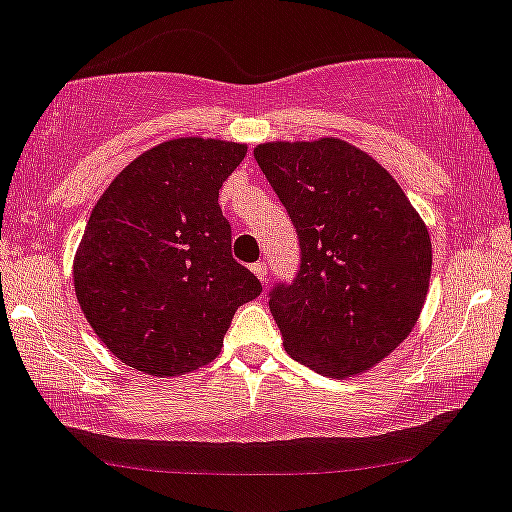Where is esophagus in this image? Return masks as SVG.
Masks as SVG:
<instances>
[{"label": "esophagus", "mask_w": 512, "mask_h": 512, "mask_svg": "<svg viewBox=\"0 0 512 512\" xmlns=\"http://www.w3.org/2000/svg\"><path fill=\"white\" fill-rule=\"evenodd\" d=\"M250 270H252V272H255V277H257V279H260V282H262V284H265V282H267V265H265V262H255V265H252V267H250Z\"/></svg>", "instance_id": "34e87169"}]
</instances>
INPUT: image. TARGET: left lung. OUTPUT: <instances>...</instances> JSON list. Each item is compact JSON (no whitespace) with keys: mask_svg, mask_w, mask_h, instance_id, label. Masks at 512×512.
Returning <instances> with one entry per match:
<instances>
[{"mask_svg":"<svg viewBox=\"0 0 512 512\" xmlns=\"http://www.w3.org/2000/svg\"><path fill=\"white\" fill-rule=\"evenodd\" d=\"M262 174L299 238V272L270 311L292 358L328 378L373 368L410 336L432 274V242L397 181L341 139L267 142Z\"/></svg>","mask_w":512,"mask_h":512,"instance_id":"obj_1","label":"left lung"}]
</instances>
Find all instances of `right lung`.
I'll use <instances>...</instances> for the list:
<instances>
[{
	"label": "right lung",
	"instance_id": "obj_1",
	"mask_svg": "<svg viewBox=\"0 0 512 512\" xmlns=\"http://www.w3.org/2000/svg\"><path fill=\"white\" fill-rule=\"evenodd\" d=\"M247 147L181 137L149 149L95 203L73 262L85 319L129 368L181 375L211 363L262 284L233 260L218 191Z\"/></svg>",
	"mask_w": 512,
	"mask_h": 512
}]
</instances>
